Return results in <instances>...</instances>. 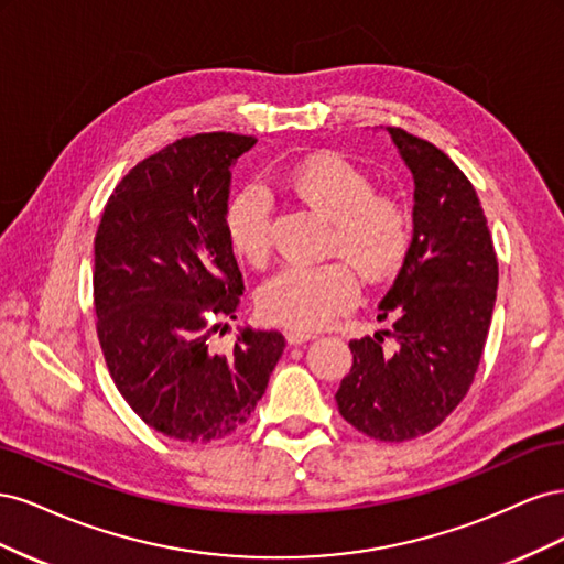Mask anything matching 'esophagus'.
Wrapping results in <instances>:
<instances>
[{"label": "esophagus", "instance_id": "1", "mask_svg": "<svg viewBox=\"0 0 564 564\" xmlns=\"http://www.w3.org/2000/svg\"><path fill=\"white\" fill-rule=\"evenodd\" d=\"M315 338V332H305V329H289L286 332V340L292 346H301L305 344V340H313Z\"/></svg>", "mask_w": 564, "mask_h": 564}]
</instances>
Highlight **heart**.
<instances>
[{"instance_id":"heart-1","label":"heart","mask_w":564,"mask_h":564,"mask_svg":"<svg viewBox=\"0 0 564 564\" xmlns=\"http://www.w3.org/2000/svg\"><path fill=\"white\" fill-rule=\"evenodd\" d=\"M284 187L329 220L327 249L344 256L367 282L388 280L406 261L414 242L412 212L398 197L373 193L362 169L336 155H315L289 169ZM226 235L237 259L251 265L268 259L270 202L261 191L247 187L230 202ZM347 264L334 259L280 268L261 286V313L284 327H322L357 299L360 286Z\"/></svg>"}]
</instances>
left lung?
Instances as JSON below:
<instances>
[{"label":"left lung","mask_w":564,"mask_h":564,"mask_svg":"<svg viewBox=\"0 0 564 564\" xmlns=\"http://www.w3.org/2000/svg\"><path fill=\"white\" fill-rule=\"evenodd\" d=\"M414 176V242L379 303L390 332L350 340L352 367L336 390L357 431L404 442L445 421L475 379L497 301L499 263L480 199L433 143L388 127ZM391 344H384V336Z\"/></svg>","instance_id":"1"}]
</instances>
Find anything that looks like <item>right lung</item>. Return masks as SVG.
I'll return each mask as SVG.
<instances>
[{
	"mask_svg": "<svg viewBox=\"0 0 564 564\" xmlns=\"http://www.w3.org/2000/svg\"><path fill=\"white\" fill-rule=\"evenodd\" d=\"M251 135L197 133L135 164L110 195L94 240L100 348L127 404L150 429L212 442L240 429L284 350L280 332L214 334L242 296L226 235L230 178ZM214 312L219 322L206 317Z\"/></svg>",
	"mask_w": 564,
	"mask_h": 564,
	"instance_id": "1",
	"label": "right lung"
}]
</instances>
